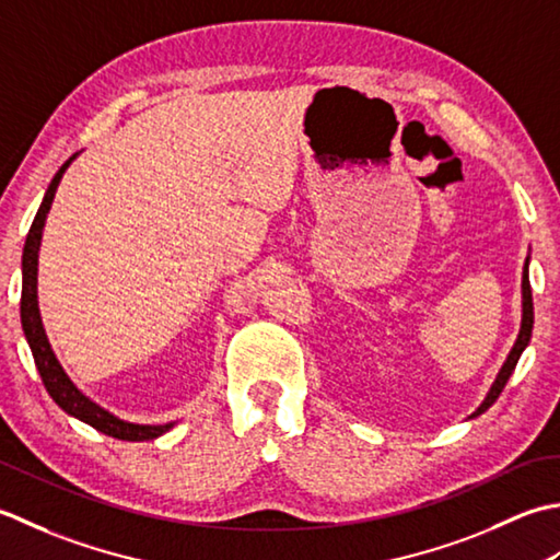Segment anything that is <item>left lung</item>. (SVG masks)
<instances>
[{"label": "left lung", "mask_w": 560, "mask_h": 560, "mask_svg": "<svg viewBox=\"0 0 560 560\" xmlns=\"http://www.w3.org/2000/svg\"><path fill=\"white\" fill-rule=\"evenodd\" d=\"M532 328H534V304H532V288H529V256H527V260H524V268H522V324H520L517 340H515V346H512L508 360L503 362V368H500V372H498V376H495V382L490 384V389H488L486 398L481 401V406H478L469 418H476V416L486 413V410L498 401L500 392L505 389V384H508V380H510V374L515 372V368H517V360H520V355L524 352V348L529 346Z\"/></svg>", "instance_id": "left-lung-1"}]
</instances>
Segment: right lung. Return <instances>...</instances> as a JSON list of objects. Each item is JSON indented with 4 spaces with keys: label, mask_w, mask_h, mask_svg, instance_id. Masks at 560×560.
<instances>
[{
    "label": "right lung",
    "mask_w": 560,
    "mask_h": 560,
    "mask_svg": "<svg viewBox=\"0 0 560 560\" xmlns=\"http://www.w3.org/2000/svg\"><path fill=\"white\" fill-rule=\"evenodd\" d=\"M77 159L70 156L67 162L57 171L55 178L50 180L48 190H45L40 208L36 212V220H33L28 236H26V246H24V256H21V328H24L26 343L33 352V360H36V368L40 380L48 389L52 401L60 406L67 416H72L82 423L91 425L98 432H104L108 438L116 440H128V442H144V440H154L159 435H164L176 423H166V425H140V423H128L118 416H113L110 410L101 408L96 401L79 389V386L70 380V374L65 372V368L57 360L55 350L48 340V334H45L43 318H40V306H38V250H40V238H43V226L45 220H48L50 205L55 200L57 186H60L62 174Z\"/></svg>",
    "instance_id": "obj_1"
}]
</instances>
